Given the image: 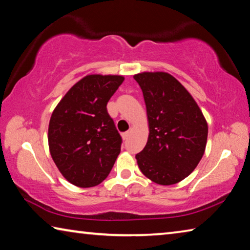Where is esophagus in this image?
<instances>
[{
  "instance_id": "1",
  "label": "esophagus",
  "mask_w": 250,
  "mask_h": 250,
  "mask_svg": "<svg viewBox=\"0 0 250 250\" xmlns=\"http://www.w3.org/2000/svg\"><path fill=\"white\" fill-rule=\"evenodd\" d=\"M129 135H130V131H126V132L122 133V138H124V140H126V139L129 138Z\"/></svg>"
}]
</instances>
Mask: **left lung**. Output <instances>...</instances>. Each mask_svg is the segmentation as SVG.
I'll use <instances>...</instances> for the list:
<instances>
[{"label": "left lung", "instance_id": "8db88e82", "mask_svg": "<svg viewBox=\"0 0 250 250\" xmlns=\"http://www.w3.org/2000/svg\"><path fill=\"white\" fill-rule=\"evenodd\" d=\"M145 98L149 138L138 166L160 185L179 183L195 170L204 154L208 126L191 94L163 71L133 76Z\"/></svg>", "mask_w": 250, "mask_h": 250}]
</instances>
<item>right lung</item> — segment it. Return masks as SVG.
I'll return each mask as SVG.
<instances>
[{
  "label": "right lung",
  "mask_w": 250,
  "mask_h": 250,
  "mask_svg": "<svg viewBox=\"0 0 250 250\" xmlns=\"http://www.w3.org/2000/svg\"><path fill=\"white\" fill-rule=\"evenodd\" d=\"M124 80L118 75H88L70 88L50 117V155L62 176L78 188L100 184L120 153L122 139L107 104Z\"/></svg>",
  "instance_id": "obj_1"
}]
</instances>
